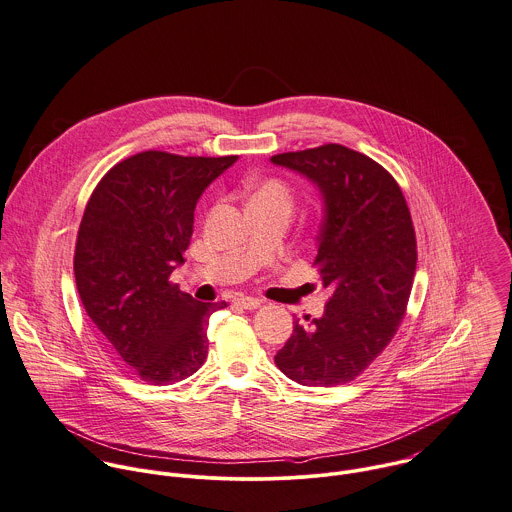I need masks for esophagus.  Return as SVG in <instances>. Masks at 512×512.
Here are the masks:
<instances>
[{"mask_svg":"<svg viewBox=\"0 0 512 512\" xmlns=\"http://www.w3.org/2000/svg\"><path fill=\"white\" fill-rule=\"evenodd\" d=\"M235 301H237L239 307H243V309H247V311L259 309V307L263 305V301H261V299H255V297H237Z\"/></svg>","mask_w":512,"mask_h":512,"instance_id":"obj_1","label":"esophagus"}]
</instances>
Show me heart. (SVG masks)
I'll return each instance as SVG.
<instances>
[{"label":"heart","instance_id":"obj_1","mask_svg":"<svg viewBox=\"0 0 512 512\" xmlns=\"http://www.w3.org/2000/svg\"><path fill=\"white\" fill-rule=\"evenodd\" d=\"M249 201H283L289 203V189L279 179H267L257 185Z\"/></svg>","mask_w":512,"mask_h":512}]
</instances>
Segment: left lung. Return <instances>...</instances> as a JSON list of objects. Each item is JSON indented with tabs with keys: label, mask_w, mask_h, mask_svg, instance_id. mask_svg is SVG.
Wrapping results in <instances>:
<instances>
[{
	"label": "left lung",
	"mask_w": 512,
	"mask_h": 512,
	"mask_svg": "<svg viewBox=\"0 0 512 512\" xmlns=\"http://www.w3.org/2000/svg\"><path fill=\"white\" fill-rule=\"evenodd\" d=\"M271 161L321 191L315 265L333 289L323 317L295 321L275 365L305 387L345 385L385 351L405 317L417 269L411 211L393 175L345 145L279 153Z\"/></svg>",
	"instance_id": "obj_1"
}]
</instances>
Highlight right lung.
<instances>
[{"instance_id": "obj_1", "label": "right lung", "mask_w": 512, "mask_h": 512, "mask_svg": "<svg viewBox=\"0 0 512 512\" xmlns=\"http://www.w3.org/2000/svg\"><path fill=\"white\" fill-rule=\"evenodd\" d=\"M235 161L143 151L111 167L87 201L73 257L79 299L115 359L149 385L191 377L211 313L227 307L195 301L169 275L185 261L199 197Z\"/></svg>"}]
</instances>
